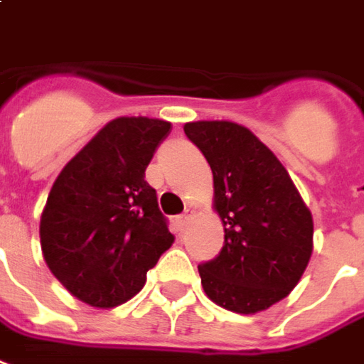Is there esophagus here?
<instances>
[{
  "label": "esophagus",
  "mask_w": 364,
  "mask_h": 364,
  "mask_svg": "<svg viewBox=\"0 0 364 364\" xmlns=\"http://www.w3.org/2000/svg\"><path fill=\"white\" fill-rule=\"evenodd\" d=\"M192 213H194V211L190 210V208H188V210H184V213H182L180 218H178V223H180V228H186L188 221L192 219Z\"/></svg>",
  "instance_id": "34e87169"
}]
</instances>
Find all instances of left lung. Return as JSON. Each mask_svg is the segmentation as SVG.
<instances>
[{"label": "left lung", "mask_w": 364, "mask_h": 364, "mask_svg": "<svg viewBox=\"0 0 364 364\" xmlns=\"http://www.w3.org/2000/svg\"><path fill=\"white\" fill-rule=\"evenodd\" d=\"M213 172V210L225 229L215 259L198 270L211 301L237 314L270 308L300 282L314 249V221L282 162L233 121L184 125Z\"/></svg>", "instance_id": "obj_1"}]
</instances>
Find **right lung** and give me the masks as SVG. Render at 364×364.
Instances as JSON below:
<instances>
[{
	"label": "right lung",
	"instance_id": "1",
	"mask_svg": "<svg viewBox=\"0 0 364 364\" xmlns=\"http://www.w3.org/2000/svg\"><path fill=\"white\" fill-rule=\"evenodd\" d=\"M170 123L117 117L54 180L41 215L46 267L78 300L115 308L133 298L174 243L145 170Z\"/></svg>",
	"mask_w": 364,
	"mask_h": 364
}]
</instances>
